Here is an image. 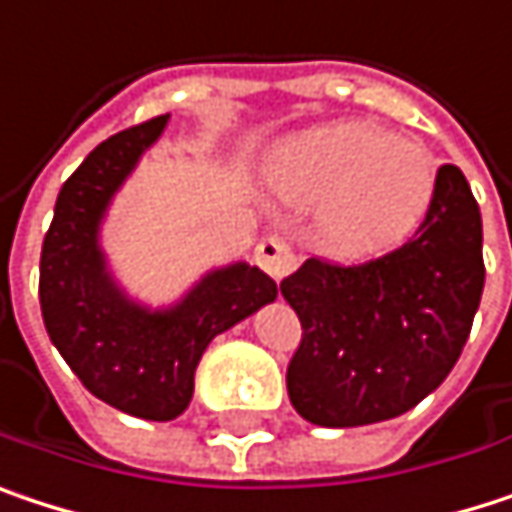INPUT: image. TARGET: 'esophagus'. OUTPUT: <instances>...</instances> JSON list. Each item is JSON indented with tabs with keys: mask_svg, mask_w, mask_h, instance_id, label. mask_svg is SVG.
Listing matches in <instances>:
<instances>
[{
	"mask_svg": "<svg viewBox=\"0 0 512 512\" xmlns=\"http://www.w3.org/2000/svg\"><path fill=\"white\" fill-rule=\"evenodd\" d=\"M256 265L274 277V280H283L288 271L294 268V250L283 235H268L256 244Z\"/></svg>",
	"mask_w": 512,
	"mask_h": 512,
	"instance_id": "esophagus-1",
	"label": "esophagus"
}]
</instances>
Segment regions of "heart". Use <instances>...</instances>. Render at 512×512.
Segmentation results:
<instances>
[{"label":"heart","instance_id":"obj_1","mask_svg":"<svg viewBox=\"0 0 512 512\" xmlns=\"http://www.w3.org/2000/svg\"><path fill=\"white\" fill-rule=\"evenodd\" d=\"M271 176L288 203L321 209V247L351 262L407 241L436 194L433 156L365 123L312 132L277 156Z\"/></svg>","mask_w":512,"mask_h":512}]
</instances>
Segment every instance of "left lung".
<instances>
[{
  "mask_svg": "<svg viewBox=\"0 0 512 512\" xmlns=\"http://www.w3.org/2000/svg\"><path fill=\"white\" fill-rule=\"evenodd\" d=\"M483 277L478 203L463 170L442 164L407 244L362 265L312 256L280 283L303 327L286 374L291 407L318 427L413 410L460 359Z\"/></svg>",
  "mask_w": 512,
  "mask_h": 512,
  "instance_id": "1",
  "label": "left lung"
}]
</instances>
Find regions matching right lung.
Returning <instances> with one entry per match:
<instances>
[{
	"mask_svg": "<svg viewBox=\"0 0 512 512\" xmlns=\"http://www.w3.org/2000/svg\"><path fill=\"white\" fill-rule=\"evenodd\" d=\"M164 123L167 114L123 129L76 167L40 250V312L52 345L91 395L147 421L182 416L209 342L277 297V283L247 262L209 271L170 309L129 300L108 274L99 224Z\"/></svg>",
	"mask_w": 512,
	"mask_h": 512,
	"instance_id": "right-lung-1",
	"label": "right lung"
}]
</instances>
